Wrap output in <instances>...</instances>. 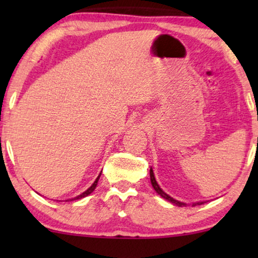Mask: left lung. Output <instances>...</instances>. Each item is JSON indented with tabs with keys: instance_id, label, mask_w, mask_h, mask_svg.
<instances>
[{
	"instance_id": "1",
	"label": "left lung",
	"mask_w": 258,
	"mask_h": 258,
	"mask_svg": "<svg viewBox=\"0 0 258 258\" xmlns=\"http://www.w3.org/2000/svg\"><path fill=\"white\" fill-rule=\"evenodd\" d=\"M150 181H151V184H153V186H154V189L156 190V192L158 194V195L160 196H162L163 197V199H165V200H168L169 202H171V203H174L175 206H178V207H183V206H185V203H182V202H179V201H176V200H174L172 199V197H170L169 195H167V194H165L163 190H162L161 188H160V185L157 184V182H156V179H155V176H154V171H153V169H150ZM203 202H200V203H196V204H202ZM196 204H192V206H196Z\"/></svg>"
}]
</instances>
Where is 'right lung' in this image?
Masks as SVG:
<instances>
[{"instance_id":"right-lung-1","label":"right lung","mask_w":258,"mask_h":258,"mask_svg":"<svg viewBox=\"0 0 258 258\" xmlns=\"http://www.w3.org/2000/svg\"><path fill=\"white\" fill-rule=\"evenodd\" d=\"M100 176H101V174L98 175V177H97L96 179H95V182L93 183V185H91L89 189L86 190V191L82 192V194H81V195H79V196L75 197V199H73V200H80V199H83V197H86V196H88V195H90V194L93 192L94 190H95V188H96V185H97V182H98V178H100Z\"/></svg>"}]
</instances>
